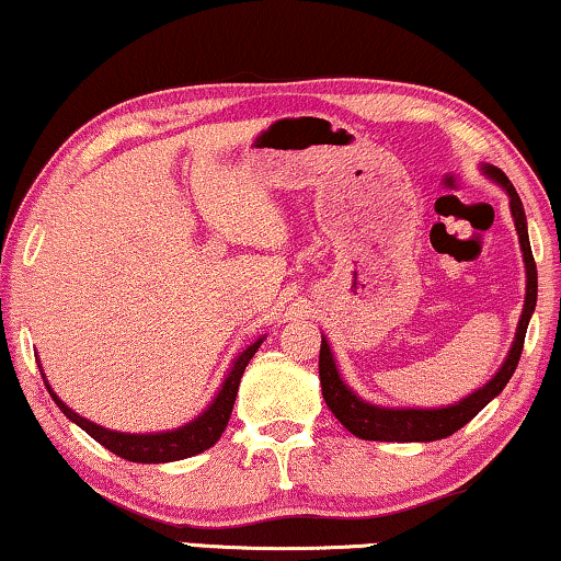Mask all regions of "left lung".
I'll use <instances>...</instances> for the list:
<instances>
[{
  "label": "left lung",
  "instance_id": "8db88e82",
  "mask_svg": "<svg viewBox=\"0 0 561 561\" xmlns=\"http://www.w3.org/2000/svg\"><path fill=\"white\" fill-rule=\"evenodd\" d=\"M481 172L489 176L491 182L503 186V192L508 194L511 217H514L518 245L524 253V267H526V296L522 319H518L514 344L508 348V356L503 359L496 375H493L483 387H478L476 392L462 397L456 404L448 408H385V404H371L362 400L352 387L341 379L336 369V359L331 354V346L327 336H321V354H319V377H321V392L327 400L329 410L334 412V417L344 425L348 433L362 437V440H385V443H433L443 440L468 425L493 397L503 392V387L508 385L511 375H514L518 359H522L524 336L529 329L531 313L537 308V263H534L531 245H529V230H526V215L524 205L518 199L514 184L508 182V176L501 169L483 164Z\"/></svg>",
  "mask_w": 561,
  "mask_h": 561
}]
</instances>
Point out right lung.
<instances>
[{"instance_id": "1", "label": "right lung", "mask_w": 561, "mask_h": 561, "mask_svg": "<svg viewBox=\"0 0 561 561\" xmlns=\"http://www.w3.org/2000/svg\"><path fill=\"white\" fill-rule=\"evenodd\" d=\"M263 339L265 336L253 341V344L245 346L238 356H234L232 367L225 375L220 389H217V394L213 397V402H209L197 417L184 422V425L174 427V430H161V433H118V430L95 425V422L85 420L83 415H78L76 410H70L68 404H65L60 397L53 392V387L47 385V379L45 377L43 379H45V387L55 400V404L62 410V415L70 422H76L78 427H83L85 433L93 437V440H99L103 448L116 453L118 458H126L131 462L184 460V458L199 456V453L213 448V445L220 440V435L225 433L227 422H230V415H232V404H234V397H238L242 371H245L248 362L253 359V354L261 348Z\"/></svg>"}]
</instances>
